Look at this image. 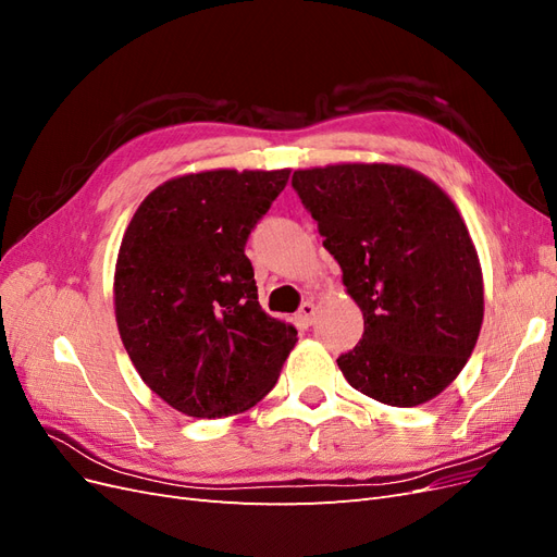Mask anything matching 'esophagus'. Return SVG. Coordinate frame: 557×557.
I'll use <instances>...</instances> for the list:
<instances>
[{"label":"esophagus","instance_id":"esophagus-1","mask_svg":"<svg viewBox=\"0 0 557 557\" xmlns=\"http://www.w3.org/2000/svg\"><path fill=\"white\" fill-rule=\"evenodd\" d=\"M313 318H315V305L313 301H305V305L299 307V311H297V320L301 325H311L313 323Z\"/></svg>","mask_w":557,"mask_h":557}]
</instances>
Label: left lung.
<instances>
[{
  "label": "left lung",
  "mask_w": 557,
  "mask_h": 557,
  "mask_svg": "<svg viewBox=\"0 0 557 557\" xmlns=\"http://www.w3.org/2000/svg\"><path fill=\"white\" fill-rule=\"evenodd\" d=\"M293 188L364 315L336 364L391 407H416L462 372L483 323L476 248L448 195L397 164L299 170Z\"/></svg>",
  "instance_id": "left-lung-1"
}]
</instances>
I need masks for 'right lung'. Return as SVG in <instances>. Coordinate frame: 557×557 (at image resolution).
<instances>
[{"instance_id": "1", "label": "right lung", "mask_w": 557, "mask_h": 557, "mask_svg": "<svg viewBox=\"0 0 557 557\" xmlns=\"http://www.w3.org/2000/svg\"><path fill=\"white\" fill-rule=\"evenodd\" d=\"M281 172H201L150 193L115 262V320L129 360L195 418L250 409L272 391L297 330L258 301L246 242L288 183Z\"/></svg>"}]
</instances>
